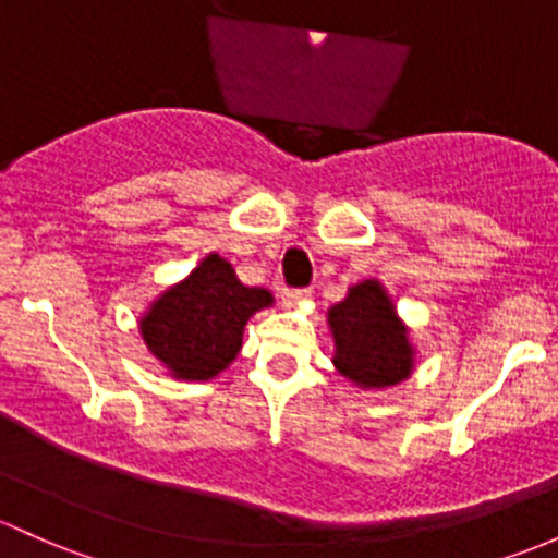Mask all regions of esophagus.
<instances>
[{
  "label": "esophagus",
  "mask_w": 558,
  "mask_h": 558,
  "mask_svg": "<svg viewBox=\"0 0 558 558\" xmlns=\"http://www.w3.org/2000/svg\"><path fill=\"white\" fill-rule=\"evenodd\" d=\"M310 294H313V291H310V289H283V294H280V299H283L286 307H296V304L307 302Z\"/></svg>",
  "instance_id": "34e87169"
}]
</instances>
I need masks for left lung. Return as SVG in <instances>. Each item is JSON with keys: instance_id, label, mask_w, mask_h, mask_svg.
<instances>
[{"instance_id": "left-lung-1", "label": "left lung", "mask_w": 558, "mask_h": 558, "mask_svg": "<svg viewBox=\"0 0 558 558\" xmlns=\"http://www.w3.org/2000/svg\"><path fill=\"white\" fill-rule=\"evenodd\" d=\"M333 368L361 390L401 385L414 372L409 328L379 280L350 286L348 296L328 307Z\"/></svg>"}]
</instances>
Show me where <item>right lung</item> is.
Returning a JSON list of instances; mask_svg holds the SVG:
<instances>
[{
  "label": "right lung",
  "instance_id": "add662e5",
  "mask_svg": "<svg viewBox=\"0 0 558 558\" xmlns=\"http://www.w3.org/2000/svg\"><path fill=\"white\" fill-rule=\"evenodd\" d=\"M272 304L267 289L240 283L230 262L208 254L149 304L138 331L171 377L208 383L238 357L251 315Z\"/></svg>",
  "mask_w": 558,
  "mask_h": 558
}]
</instances>
